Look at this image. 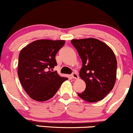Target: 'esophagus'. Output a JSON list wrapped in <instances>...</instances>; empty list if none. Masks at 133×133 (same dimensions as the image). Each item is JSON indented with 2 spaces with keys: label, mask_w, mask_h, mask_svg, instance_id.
<instances>
[{
  "label": "esophagus",
  "mask_w": 133,
  "mask_h": 133,
  "mask_svg": "<svg viewBox=\"0 0 133 133\" xmlns=\"http://www.w3.org/2000/svg\"><path fill=\"white\" fill-rule=\"evenodd\" d=\"M71 77H72L73 78H75V79H78V75H77V74H76V73H73L72 74H71Z\"/></svg>",
  "instance_id": "34e87169"
}]
</instances>
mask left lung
I'll return each mask as SVG.
<instances>
[{"mask_svg":"<svg viewBox=\"0 0 133 133\" xmlns=\"http://www.w3.org/2000/svg\"><path fill=\"white\" fill-rule=\"evenodd\" d=\"M71 43L82 62L79 76L86 83L85 90L78 95L89 102L101 101L116 82L117 60L114 52L95 38L72 39Z\"/></svg>","mask_w":133,"mask_h":133,"instance_id":"left-lung-1","label":"left lung"}]
</instances>
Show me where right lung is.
I'll use <instances>...</instances> for the list:
<instances>
[{
    "label": "right lung",
    "instance_id": "1",
    "mask_svg": "<svg viewBox=\"0 0 133 133\" xmlns=\"http://www.w3.org/2000/svg\"><path fill=\"white\" fill-rule=\"evenodd\" d=\"M65 43L64 40H36L21 51L17 74L22 87L31 99L39 102L51 99L68 79L53 71L57 65L55 56Z\"/></svg>",
    "mask_w": 133,
    "mask_h": 133
}]
</instances>
